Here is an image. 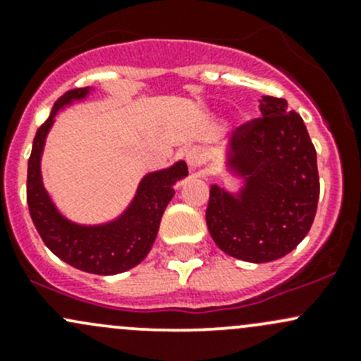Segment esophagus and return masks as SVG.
Listing matches in <instances>:
<instances>
[{
  "label": "esophagus",
  "mask_w": 361,
  "mask_h": 361,
  "mask_svg": "<svg viewBox=\"0 0 361 361\" xmlns=\"http://www.w3.org/2000/svg\"><path fill=\"white\" fill-rule=\"evenodd\" d=\"M202 159H204V154H202L201 148H188L187 154H185V160H187L188 169H190L192 173H194V171H197L199 167H201Z\"/></svg>",
  "instance_id": "obj_1"
}]
</instances>
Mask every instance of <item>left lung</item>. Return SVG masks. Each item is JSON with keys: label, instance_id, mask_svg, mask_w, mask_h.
I'll use <instances>...</instances> for the list:
<instances>
[{"label": "left lung", "instance_id": "obj_1", "mask_svg": "<svg viewBox=\"0 0 361 361\" xmlns=\"http://www.w3.org/2000/svg\"><path fill=\"white\" fill-rule=\"evenodd\" d=\"M260 118L232 133L227 167L245 180L238 194L211 185L206 224L231 257L278 260L307 235L319 197L316 150L304 120L281 97L260 99Z\"/></svg>", "mask_w": 361, "mask_h": 361}]
</instances>
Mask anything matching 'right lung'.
<instances>
[{
	"instance_id": "obj_1",
	"label": "right lung",
	"mask_w": 361,
	"mask_h": 361,
	"mask_svg": "<svg viewBox=\"0 0 361 361\" xmlns=\"http://www.w3.org/2000/svg\"><path fill=\"white\" fill-rule=\"evenodd\" d=\"M89 92L90 87L68 90L36 130L27 162V206L36 231L56 257L80 271L111 276L129 271L145 260L157 238L164 209L174 195V183L188 176V167L180 160L167 169L148 173L129 207L108 224L80 225L64 218L43 187L39 162L54 116L73 101L85 99Z\"/></svg>"
}]
</instances>
